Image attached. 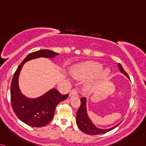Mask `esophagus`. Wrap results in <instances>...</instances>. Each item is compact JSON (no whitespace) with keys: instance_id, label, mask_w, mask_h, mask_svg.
Returning <instances> with one entry per match:
<instances>
[{"instance_id":"esophagus-1","label":"esophagus","mask_w":146,"mask_h":146,"mask_svg":"<svg viewBox=\"0 0 146 146\" xmlns=\"http://www.w3.org/2000/svg\"><path fill=\"white\" fill-rule=\"evenodd\" d=\"M77 94H78L77 90H76V89H73V90L70 91V94H69V96H71L77 95Z\"/></svg>"}]
</instances>
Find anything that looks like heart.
<instances>
[{
	"label": "heart",
	"instance_id": "obj_1",
	"mask_svg": "<svg viewBox=\"0 0 146 146\" xmlns=\"http://www.w3.org/2000/svg\"><path fill=\"white\" fill-rule=\"evenodd\" d=\"M102 68V65L99 62L87 61L75 66L70 70V74L73 78L79 80L89 79L96 75L99 79H105L110 75L111 70L109 68ZM91 88L90 84L85 85L86 90H90Z\"/></svg>",
	"mask_w": 146,
	"mask_h": 146
}]
</instances>
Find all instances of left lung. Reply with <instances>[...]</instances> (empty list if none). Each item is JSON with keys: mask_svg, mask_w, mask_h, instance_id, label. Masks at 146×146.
Here are the masks:
<instances>
[{"mask_svg": "<svg viewBox=\"0 0 146 146\" xmlns=\"http://www.w3.org/2000/svg\"><path fill=\"white\" fill-rule=\"evenodd\" d=\"M118 66L121 73H123L125 76L127 77L128 79H129L127 73L123 69L121 64H118ZM80 101L81 105L76 113V121L77 125H78L80 129L82 132L85 133V134H89V135H97V134H105V133L110 132V131L114 129L121 123H118L117 125H116L113 127L108 128V129H102V128L98 127L96 125L94 124V123L91 121L90 118L89 117V115H88L87 113V107H86V101H87L86 99L85 98H82Z\"/></svg>", "mask_w": 146, "mask_h": 146, "instance_id": "left-lung-1", "label": "left lung"}]
</instances>
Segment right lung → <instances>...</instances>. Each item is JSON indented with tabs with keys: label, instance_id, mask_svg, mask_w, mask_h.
<instances>
[{
	"label": "right lung",
	"instance_id": "obj_1",
	"mask_svg": "<svg viewBox=\"0 0 146 146\" xmlns=\"http://www.w3.org/2000/svg\"><path fill=\"white\" fill-rule=\"evenodd\" d=\"M59 53L50 50H40L31 52L24 59L14 73L11 84V102L14 113L22 122L32 127L46 125L52 119L56 106L65 100L68 94L62 95L57 89H51L42 96L35 98L25 96L20 90L19 78L23 64L28 61L45 57L52 60Z\"/></svg>",
	"mask_w": 146,
	"mask_h": 146
}]
</instances>
